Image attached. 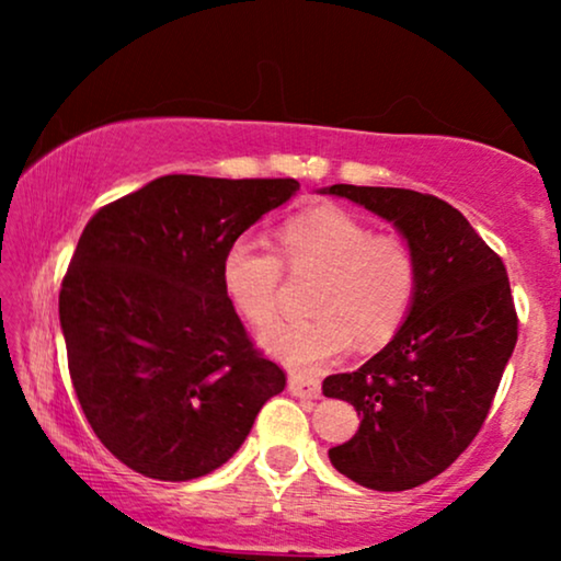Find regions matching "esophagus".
I'll use <instances>...</instances> for the list:
<instances>
[{
  "label": "esophagus",
  "mask_w": 561,
  "mask_h": 561,
  "mask_svg": "<svg viewBox=\"0 0 561 561\" xmlns=\"http://www.w3.org/2000/svg\"><path fill=\"white\" fill-rule=\"evenodd\" d=\"M288 388L290 393L298 398H319L321 396V382L309 373H290L288 375Z\"/></svg>",
  "instance_id": "obj_1"
}]
</instances>
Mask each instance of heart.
I'll list each match as a JSON object with an SVG mask.
<instances>
[{
    "mask_svg": "<svg viewBox=\"0 0 561 561\" xmlns=\"http://www.w3.org/2000/svg\"><path fill=\"white\" fill-rule=\"evenodd\" d=\"M278 250L242 234L221 257V286L229 304L252 327L278 313L286 267L319 275L313 319L280 321L263 334V347L294 367H317L340 357L355 336L359 347L386 344L403 327L419 290V257L401 234L382 232L357 214L321 206L288 219Z\"/></svg>",
    "mask_w": 561,
    "mask_h": 561,
    "instance_id": "1",
    "label": "heart"
}]
</instances>
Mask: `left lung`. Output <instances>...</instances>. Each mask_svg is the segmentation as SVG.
I'll return each mask as SVG.
<instances>
[{"instance_id": "left-lung-1", "label": "left lung", "mask_w": 561, "mask_h": 561, "mask_svg": "<svg viewBox=\"0 0 561 561\" xmlns=\"http://www.w3.org/2000/svg\"><path fill=\"white\" fill-rule=\"evenodd\" d=\"M327 194L393 221L419 257L416 301L393 340L359 370L329 375L321 386L363 416L329 459L363 488H419L485 424L518 340L508 273L470 221L432 194L350 183Z\"/></svg>"}]
</instances>
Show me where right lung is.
<instances>
[{
    "instance_id": "1",
    "label": "right lung",
    "mask_w": 561,
    "mask_h": 561,
    "mask_svg": "<svg viewBox=\"0 0 561 561\" xmlns=\"http://www.w3.org/2000/svg\"><path fill=\"white\" fill-rule=\"evenodd\" d=\"M296 191L294 179L163 175L83 227L58 296L68 373L99 442L129 470L209 474L286 388L229 304L221 257Z\"/></svg>"
}]
</instances>
